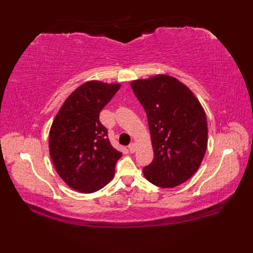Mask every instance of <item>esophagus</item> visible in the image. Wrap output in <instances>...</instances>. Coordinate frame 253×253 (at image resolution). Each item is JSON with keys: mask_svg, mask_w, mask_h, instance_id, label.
Instances as JSON below:
<instances>
[{"mask_svg": "<svg viewBox=\"0 0 253 253\" xmlns=\"http://www.w3.org/2000/svg\"><path fill=\"white\" fill-rule=\"evenodd\" d=\"M128 150H129L130 153L135 152V151H136V144L133 143V142H131V143L129 144V146H128Z\"/></svg>", "mask_w": 253, "mask_h": 253, "instance_id": "esophagus-1", "label": "esophagus"}]
</instances>
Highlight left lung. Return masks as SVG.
I'll list each match as a JSON object with an SVG mask.
<instances>
[{
    "mask_svg": "<svg viewBox=\"0 0 253 253\" xmlns=\"http://www.w3.org/2000/svg\"><path fill=\"white\" fill-rule=\"evenodd\" d=\"M130 84L147 113L154 152L143 175L158 187L178 186L196 173L207 151L203 107L189 88L168 75L133 80Z\"/></svg>",
    "mask_w": 253,
    "mask_h": 253,
    "instance_id": "8db88e82",
    "label": "left lung"
}]
</instances>
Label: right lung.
I'll return each mask as SVG.
<instances>
[{"instance_id":"right-lung-1","label":"right lung","mask_w":253,"mask_h":253,"mask_svg":"<svg viewBox=\"0 0 253 253\" xmlns=\"http://www.w3.org/2000/svg\"><path fill=\"white\" fill-rule=\"evenodd\" d=\"M120 84L88 82L64 102L50 129V155L57 174L75 190L91 193L114 176L122 152L112 147L99 115Z\"/></svg>"}]
</instances>
